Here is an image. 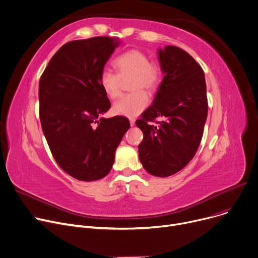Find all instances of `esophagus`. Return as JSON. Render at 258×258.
<instances>
[{
	"instance_id": "1",
	"label": "esophagus",
	"mask_w": 258,
	"mask_h": 258,
	"mask_svg": "<svg viewBox=\"0 0 258 258\" xmlns=\"http://www.w3.org/2000/svg\"><path fill=\"white\" fill-rule=\"evenodd\" d=\"M130 123H131V126H134V125H135V119H134V118H131V119H130Z\"/></svg>"
}]
</instances>
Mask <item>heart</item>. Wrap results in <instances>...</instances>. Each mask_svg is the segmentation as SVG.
<instances>
[{
  "mask_svg": "<svg viewBox=\"0 0 258 258\" xmlns=\"http://www.w3.org/2000/svg\"><path fill=\"white\" fill-rule=\"evenodd\" d=\"M116 73L102 70L98 77L101 90L110 98L115 99L122 92L123 82L132 78L130 90L133 93L122 96L112 107L113 113L126 117H136L141 114L148 105V96L161 85L163 67L160 61L150 59L145 51L131 48L113 61Z\"/></svg>",
  "mask_w": 258,
  "mask_h": 258,
  "instance_id": "1",
  "label": "heart"
}]
</instances>
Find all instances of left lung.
<instances>
[{
    "label": "left lung",
    "mask_w": 258,
    "mask_h": 258,
    "mask_svg": "<svg viewBox=\"0 0 258 258\" xmlns=\"http://www.w3.org/2000/svg\"><path fill=\"white\" fill-rule=\"evenodd\" d=\"M159 59L165 77L153 105L142 113L136 125L143 133L138 149L144 169L151 175L167 177L194 158L209 105L203 70L190 54L168 45L159 50ZM158 116L163 118L162 122L155 120Z\"/></svg>",
    "instance_id": "obj_1"
}]
</instances>
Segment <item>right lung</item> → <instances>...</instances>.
<instances>
[{"instance_id":"obj_1","label":"right lung","mask_w":258,"mask_h":258,"mask_svg":"<svg viewBox=\"0 0 258 258\" xmlns=\"http://www.w3.org/2000/svg\"><path fill=\"white\" fill-rule=\"evenodd\" d=\"M120 41L98 36L73 40L51 57L39 80V117L51 154L74 178L93 181L112 169L130 128L126 117L99 118L110 107L98 77Z\"/></svg>"}]
</instances>
